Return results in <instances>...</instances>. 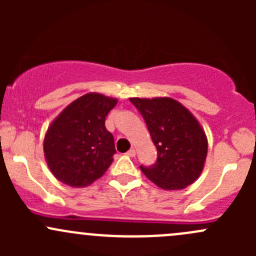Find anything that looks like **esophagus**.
<instances>
[{
	"label": "esophagus",
	"mask_w": 256,
	"mask_h": 256,
	"mask_svg": "<svg viewBox=\"0 0 256 256\" xmlns=\"http://www.w3.org/2000/svg\"><path fill=\"white\" fill-rule=\"evenodd\" d=\"M128 154V156H130V157H135L136 156V151L134 148H131V150H128V154Z\"/></svg>",
	"instance_id": "obj_1"
}]
</instances>
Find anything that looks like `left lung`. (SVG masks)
Wrapping results in <instances>:
<instances>
[{
	"label": "left lung",
	"mask_w": 256,
	"mask_h": 256,
	"mask_svg": "<svg viewBox=\"0 0 256 256\" xmlns=\"http://www.w3.org/2000/svg\"><path fill=\"white\" fill-rule=\"evenodd\" d=\"M144 118L157 148L154 166H141L151 182L166 190L196 182L204 167L208 140L193 114L172 98H130Z\"/></svg>",
	"instance_id": "obj_1"
}]
</instances>
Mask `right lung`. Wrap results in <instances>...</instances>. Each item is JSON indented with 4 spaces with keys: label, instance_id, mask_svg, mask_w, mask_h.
Here are the masks:
<instances>
[{
    "label": "right lung",
    "instance_id": "right-lung-1",
    "mask_svg": "<svg viewBox=\"0 0 256 256\" xmlns=\"http://www.w3.org/2000/svg\"><path fill=\"white\" fill-rule=\"evenodd\" d=\"M116 104L115 98L88 92L52 121L43 150L56 180L70 187H86L106 172L116 151L105 118Z\"/></svg>",
    "mask_w": 256,
    "mask_h": 256
}]
</instances>
